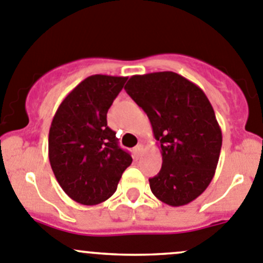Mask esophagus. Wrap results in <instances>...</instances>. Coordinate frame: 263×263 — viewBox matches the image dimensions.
<instances>
[{
  "label": "esophagus",
  "instance_id": "34e87169",
  "mask_svg": "<svg viewBox=\"0 0 263 263\" xmlns=\"http://www.w3.org/2000/svg\"><path fill=\"white\" fill-rule=\"evenodd\" d=\"M142 150H144V146L141 144L137 145L136 147L134 148V154H135V158H140V155L142 154Z\"/></svg>",
  "mask_w": 263,
  "mask_h": 263
}]
</instances>
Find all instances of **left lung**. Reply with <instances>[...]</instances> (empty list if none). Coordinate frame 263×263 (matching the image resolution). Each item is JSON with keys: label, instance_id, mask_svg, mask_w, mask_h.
Returning <instances> with one entry per match:
<instances>
[{"label": "left lung", "instance_id": "1", "mask_svg": "<svg viewBox=\"0 0 263 263\" xmlns=\"http://www.w3.org/2000/svg\"><path fill=\"white\" fill-rule=\"evenodd\" d=\"M124 90L144 109L163 164L148 179L151 192L169 206L198 197L213 181L221 150V128L205 92L172 71L135 75Z\"/></svg>", "mask_w": 263, "mask_h": 263}]
</instances>
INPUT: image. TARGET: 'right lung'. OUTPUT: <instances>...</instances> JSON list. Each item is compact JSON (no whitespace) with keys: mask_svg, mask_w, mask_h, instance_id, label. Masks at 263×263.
<instances>
[{"mask_svg":"<svg viewBox=\"0 0 263 263\" xmlns=\"http://www.w3.org/2000/svg\"><path fill=\"white\" fill-rule=\"evenodd\" d=\"M126 81L123 76H89L68 92L53 117L50 166L66 195L81 205L108 200L132 163L107 124L108 109Z\"/></svg>","mask_w":263,"mask_h":263,"instance_id":"add662e5","label":"right lung"}]
</instances>
